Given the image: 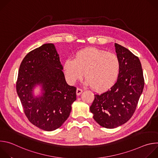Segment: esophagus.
<instances>
[{
	"label": "esophagus",
	"mask_w": 158,
	"mask_h": 158,
	"mask_svg": "<svg viewBox=\"0 0 158 158\" xmlns=\"http://www.w3.org/2000/svg\"><path fill=\"white\" fill-rule=\"evenodd\" d=\"M82 93V90L80 88H77V90H76V94L77 96H79L81 94V93Z\"/></svg>",
	"instance_id": "esophagus-1"
}]
</instances>
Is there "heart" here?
I'll use <instances>...</instances> for the list:
<instances>
[{"mask_svg":"<svg viewBox=\"0 0 158 158\" xmlns=\"http://www.w3.org/2000/svg\"><path fill=\"white\" fill-rule=\"evenodd\" d=\"M120 61L118 56L96 48L77 52L74 59H67L63 65L66 80L74 84L83 74L85 83L97 91H104L113 85L119 74Z\"/></svg>","mask_w":158,"mask_h":158,"instance_id":"1","label":"heart"}]
</instances>
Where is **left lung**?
I'll use <instances>...</instances> for the list:
<instances>
[{"instance_id": "left-lung-1", "label": "left lung", "mask_w": 158, "mask_h": 158, "mask_svg": "<svg viewBox=\"0 0 158 158\" xmlns=\"http://www.w3.org/2000/svg\"><path fill=\"white\" fill-rule=\"evenodd\" d=\"M114 46L121 65L117 82L107 92L94 95L90 107L94 119L107 129L118 127L130 119L144 85L139 58L121 45Z\"/></svg>"}]
</instances>
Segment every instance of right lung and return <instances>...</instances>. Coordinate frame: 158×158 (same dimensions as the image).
<instances>
[{"label": "right lung", "instance_id": "add662e5", "mask_svg": "<svg viewBox=\"0 0 158 158\" xmlns=\"http://www.w3.org/2000/svg\"><path fill=\"white\" fill-rule=\"evenodd\" d=\"M54 44H45L29 52L22 60L16 84L17 93L29 121L52 131L70 115L76 100V88L67 84ZM40 87L35 95L34 90Z\"/></svg>", "mask_w": 158, "mask_h": 158}]
</instances>
